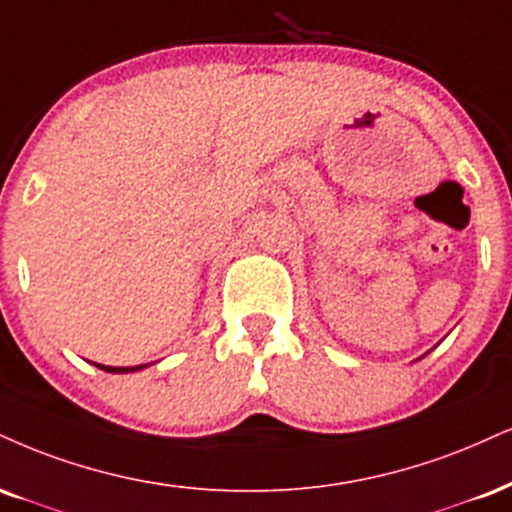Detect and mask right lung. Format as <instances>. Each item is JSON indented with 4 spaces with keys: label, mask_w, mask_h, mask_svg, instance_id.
<instances>
[{
    "label": "right lung",
    "mask_w": 512,
    "mask_h": 512,
    "mask_svg": "<svg viewBox=\"0 0 512 512\" xmlns=\"http://www.w3.org/2000/svg\"><path fill=\"white\" fill-rule=\"evenodd\" d=\"M104 372H112V374H126V372H138V369H143L145 365H138V367H107V365H97Z\"/></svg>",
    "instance_id": "right-lung-1"
}]
</instances>
